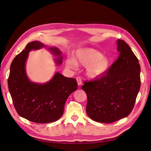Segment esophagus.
<instances>
[{
  "label": "esophagus",
  "instance_id": "esophagus-1",
  "mask_svg": "<svg viewBox=\"0 0 151 151\" xmlns=\"http://www.w3.org/2000/svg\"><path fill=\"white\" fill-rule=\"evenodd\" d=\"M77 82V84H78V86H81L82 84V80L81 78L80 77H77L76 78Z\"/></svg>",
  "mask_w": 151,
  "mask_h": 151
}]
</instances>
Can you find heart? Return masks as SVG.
I'll return each instance as SVG.
<instances>
[{"label": "heart", "instance_id": "b5f03b06", "mask_svg": "<svg viewBox=\"0 0 151 151\" xmlns=\"http://www.w3.org/2000/svg\"><path fill=\"white\" fill-rule=\"evenodd\" d=\"M77 64L86 67V72L91 78H98L106 73L111 66L110 59L93 48H81L75 53L74 58L67 60V66L76 69Z\"/></svg>", "mask_w": 151, "mask_h": 151}]
</instances>
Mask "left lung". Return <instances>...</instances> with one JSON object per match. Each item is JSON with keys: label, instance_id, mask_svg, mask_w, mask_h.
<instances>
[{"label": "left lung", "instance_id": "left-lung-1", "mask_svg": "<svg viewBox=\"0 0 151 151\" xmlns=\"http://www.w3.org/2000/svg\"><path fill=\"white\" fill-rule=\"evenodd\" d=\"M119 57L106 75L82 86L88 98L86 112L95 122L110 123L127 117L133 109L140 87L138 58L124 41L118 39Z\"/></svg>", "mask_w": 151, "mask_h": 151}]
</instances>
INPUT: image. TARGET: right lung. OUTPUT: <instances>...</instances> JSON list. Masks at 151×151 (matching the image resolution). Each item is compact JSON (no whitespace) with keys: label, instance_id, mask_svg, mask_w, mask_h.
Returning <instances> with one entry per match:
<instances>
[{"label":"right lung","instance_id":"right-lung-1","mask_svg":"<svg viewBox=\"0 0 151 151\" xmlns=\"http://www.w3.org/2000/svg\"><path fill=\"white\" fill-rule=\"evenodd\" d=\"M38 41L27 44L25 48L14 58L10 67L8 88L17 113L29 121L38 123L56 122L63 114L64 106L69 95L77 89L74 78L56 72L44 84L31 82L26 72V62L32 50L46 47ZM57 65L62 63V52L58 48L49 47Z\"/></svg>","mask_w":151,"mask_h":151}]
</instances>
